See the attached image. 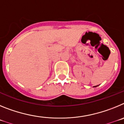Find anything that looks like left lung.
Returning a JSON list of instances; mask_svg holds the SVG:
<instances>
[{
	"mask_svg": "<svg viewBox=\"0 0 124 124\" xmlns=\"http://www.w3.org/2000/svg\"><path fill=\"white\" fill-rule=\"evenodd\" d=\"M96 86H94V87H96Z\"/></svg>",
	"mask_w": 124,
	"mask_h": 124,
	"instance_id": "left-lung-1",
	"label": "left lung"
}]
</instances>
